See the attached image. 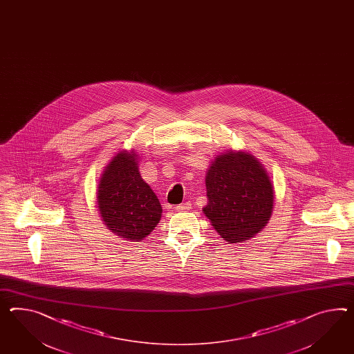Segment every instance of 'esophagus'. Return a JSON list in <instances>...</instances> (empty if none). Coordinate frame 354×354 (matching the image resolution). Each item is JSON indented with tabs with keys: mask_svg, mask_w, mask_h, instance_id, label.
<instances>
[{
	"mask_svg": "<svg viewBox=\"0 0 354 354\" xmlns=\"http://www.w3.org/2000/svg\"><path fill=\"white\" fill-rule=\"evenodd\" d=\"M190 203H185V204L177 205V207H176V212H187V210H190Z\"/></svg>",
	"mask_w": 354,
	"mask_h": 354,
	"instance_id": "esophagus-1",
	"label": "esophagus"
}]
</instances>
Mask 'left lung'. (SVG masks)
<instances>
[{
	"instance_id": "8db88e82",
	"label": "left lung",
	"mask_w": 354,
	"mask_h": 354,
	"mask_svg": "<svg viewBox=\"0 0 354 354\" xmlns=\"http://www.w3.org/2000/svg\"><path fill=\"white\" fill-rule=\"evenodd\" d=\"M208 204L203 208L212 226L228 243L257 235L268 223L274 190L270 176L253 155H217L205 176Z\"/></svg>"
}]
</instances>
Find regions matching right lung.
Instances as JSON below:
<instances>
[{
    "label": "right lung",
    "mask_w": 354,
    "mask_h": 354,
    "mask_svg": "<svg viewBox=\"0 0 354 354\" xmlns=\"http://www.w3.org/2000/svg\"><path fill=\"white\" fill-rule=\"evenodd\" d=\"M104 225L119 237L141 241L162 218V205L138 171L137 155L120 151L105 167L97 186Z\"/></svg>",
    "instance_id": "1"
}]
</instances>
